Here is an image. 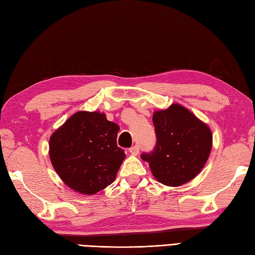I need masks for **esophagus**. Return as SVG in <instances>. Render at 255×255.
<instances>
[{
    "label": "esophagus",
    "instance_id": "esophagus-1",
    "mask_svg": "<svg viewBox=\"0 0 255 255\" xmlns=\"http://www.w3.org/2000/svg\"><path fill=\"white\" fill-rule=\"evenodd\" d=\"M129 152H131V155L133 156H137L139 154V148L138 146H133L129 148Z\"/></svg>",
    "mask_w": 255,
    "mask_h": 255
}]
</instances>
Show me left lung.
I'll return each mask as SVG.
<instances>
[{
	"instance_id": "left-lung-1",
	"label": "left lung",
	"mask_w": 255,
	"mask_h": 255,
	"mask_svg": "<svg viewBox=\"0 0 255 255\" xmlns=\"http://www.w3.org/2000/svg\"><path fill=\"white\" fill-rule=\"evenodd\" d=\"M152 122L157 145L140 158L148 162L158 182L168 186L188 183L201 172L211 154V128L179 104L155 111Z\"/></svg>"
}]
</instances>
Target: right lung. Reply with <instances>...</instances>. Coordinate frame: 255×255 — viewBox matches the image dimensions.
<instances>
[{
	"label": "right lung",
	"instance_id": "add662e5",
	"mask_svg": "<svg viewBox=\"0 0 255 255\" xmlns=\"http://www.w3.org/2000/svg\"><path fill=\"white\" fill-rule=\"evenodd\" d=\"M119 129L104 112L78 111L52 133L50 160L70 189L94 195L115 181L126 158L117 145Z\"/></svg>",
	"mask_w": 255,
	"mask_h": 255
}]
</instances>
